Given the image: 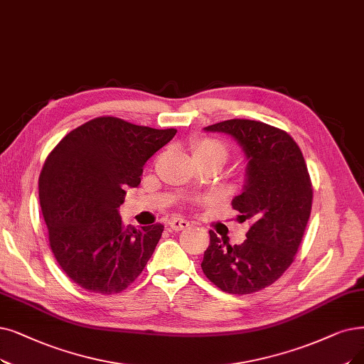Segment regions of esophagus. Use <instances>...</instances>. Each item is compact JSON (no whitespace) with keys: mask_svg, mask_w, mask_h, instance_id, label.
<instances>
[{"mask_svg":"<svg viewBox=\"0 0 364 364\" xmlns=\"http://www.w3.org/2000/svg\"><path fill=\"white\" fill-rule=\"evenodd\" d=\"M168 227L174 231H181V230H185L190 227V223L182 220V218H173V220L168 221Z\"/></svg>","mask_w":364,"mask_h":364,"instance_id":"34e87169","label":"esophagus"}]
</instances>
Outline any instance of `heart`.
<instances>
[{
  "label": "heart",
  "mask_w": 364,
  "mask_h": 364,
  "mask_svg": "<svg viewBox=\"0 0 364 364\" xmlns=\"http://www.w3.org/2000/svg\"><path fill=\"white\" fill-rule=\"evenodd\" d=\"M196 152H221L227 156V149L220 140L215 139H203L197 143Z\"/></svg>",
  "instance_id": "obj_1"
}]
</instances>
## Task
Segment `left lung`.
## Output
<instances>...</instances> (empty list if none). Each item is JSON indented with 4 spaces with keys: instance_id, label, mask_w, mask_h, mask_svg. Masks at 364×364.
Returning <instances> with one entry per match:
<instances>
[{
    "instance_id": "obj_1",
    "label": "left lung",
    "mask_w": 364,
    "mask_h": 364,
    "mask_svg": "<svg viewBox=\"0 0 364 364\" xmlns=\"http://www.w3.org/2000/svg\"><path fill=\"white\" fill-rule=\"evenodd\" d=\"M205 129L231 134L248 158L245 190L231 206L240 223L251 227L242 245H230L210 230L201 269L223 291L251 294L278 281L293 264L311 216V176L299 144L281 128L228 119Z\"/></svg>"
}]
</instances>
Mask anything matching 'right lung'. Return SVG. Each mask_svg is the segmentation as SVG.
Returning a JSON list of instances; mask_svg holds the SVG:
<instances>
[{
  "mask_svg": "<svg viewBox=\"0 0 364 364\" xmlns=\"http://www.w3.org/2000/svg\"><path fill=\"white\" fill-rule=\"evenodd\" d=\"M176 129L100 116L70 132L48 155L38 197L50 250L68 278L98 294H116L143 272L164 225L125 227L118 208L143 166Z\"/></svg>",
  "mask_w": 364,
  "mask_h": 364,
  "instance_id": "obj_1",
  "label": "right lung"
}]
</instances>
